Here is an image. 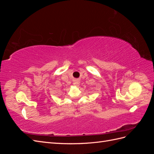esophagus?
<instances>
[{
	"mask_svg": "<svg viewBox=\"0 0 154 154\" xmlns=\"http://www.w3.org/2000/svg\"><path fill=\"white\" fill-rule=\"evenodd\" d=\"M79 83H80V82H79V81H78V80H75V81L73 82V85H74L77 86V85H79Z\"/></svg>",
	"mask_w": 154,
	"mask_h": 154,
	"instance_id": "34e87169",
	"label": "esophagus"
}]
</instances>
